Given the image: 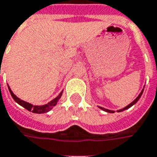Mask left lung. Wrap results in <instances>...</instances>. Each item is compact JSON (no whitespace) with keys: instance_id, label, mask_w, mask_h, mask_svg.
Wrapping results in <instances>:
<instances>
[{"instance_id":"left-lung-1","label":"left lung","mask_w":157,"mask_h":157,"mask_svg":"<svg viewBox=\"0 0 157 157\" xmlns=\"http://www.w3.org/2000/svg\"><path fill=\"white\" fill-rule=\"evenodd\" d=\"M143 92H144V90H142V92L140 93V95H139V96L137 97V98H136L135 100H133V101H132V103L130 104V105H128V106H127V107H125V108H123V109H120V110H118V112H120V111H123V110H125V109H128V108H130V107H132V105H134V104H136L137 102L139 101V99H140V97H141V95H142V94H143ZM99 108H100V109H103V110H105V111H106V112H109V113H113V112H114L113 110H109V109H105V108H102V107H99Z\"/></svg>"}]
</instances>
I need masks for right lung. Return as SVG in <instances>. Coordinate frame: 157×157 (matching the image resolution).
<instances>
[{
  "label": "right lung",
  "mask_w": 157,
  "mask_h": 157,
  "mask_svg": "<svg viewBox=\"0 0 157 157\" xmlns=\"http://www.w3.org/2000/svg\"><path fill=\"white\" fill-rule=\"evenodd\" d=\"M8 89H9V92L11 95H12V97L13 98L15 101L17 102L18 105H20L21 106H23L24 108H25L26 109H28L29 111H31L33 113H36V114H42V113H47L48 112L49 110H51V109L57 105V102L58 100L59 99L60 97H61V95H62V93L58 96L57 98H55L54 99H52V101H50L48 104L44 105H41V106H36V105H32L31 104H29V103H27V102L24 101V100H21L20 98H18L13 94V93L12 92V90L10 89V87L8 86Z\"/></svg>",
  "instance_id": "add662e5"
}]
</instances>
